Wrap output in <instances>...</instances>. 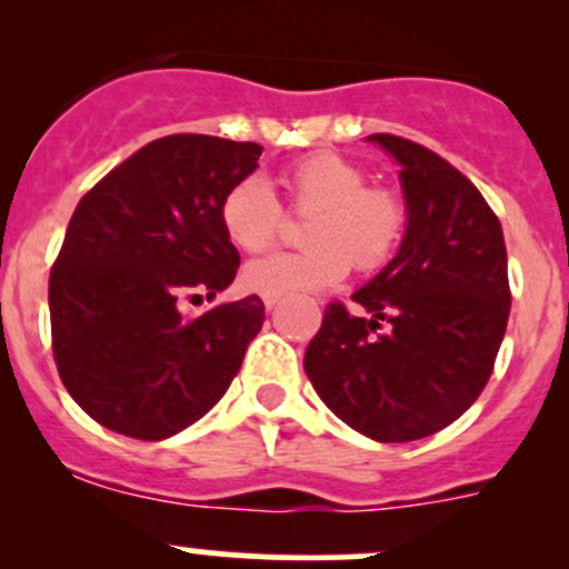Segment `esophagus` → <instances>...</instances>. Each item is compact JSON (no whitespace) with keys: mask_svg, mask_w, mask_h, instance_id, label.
Here are the masks:
<instances>
[{"mask_svg":"<svg viewBox=\"0 0 569 569\" xmlns=\"http://www.w3.org/2000/svg\"><path fill=\"white\" fill-rule=\"evenodd\" d=\"M274 306H278V300H274V297H263V308H267V311H272Z\"/></svg>","mask_w":569,"mask_h":569,"instance_id":"34e87169","label":"esophagus"}]
</instances>
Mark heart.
Instances as JSON below:
<instances>
[{"label":"heart","instance_id":"1","mask_svg":"<svg viewBox=\"0 0 569 569\" xmlns=\"http://www.w3.org/2000/svg\"><path fill=\"white\" fill-rule=\"evenodd\" d=\"M278 187L289 214L308 217L300 252H272L244 267L242 280L263 297H289L336 286L349 267L375 272L399 248L407 206L391 187L369 183V173L336 151H317L280 170ZM228 242L244 252L267 250L286 226V212L267 181L248 176L220 200Z\"/></svg>","mask_w":569,"mask_h":569}]
</instances>
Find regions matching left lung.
I'll return each instance as SVG.
<instances>
[{
    "label": "left lung",
    "instance_id": "left-lung-1",
    "mask_svg": "<svg viewBox=\"0 0 569 569\" xmlns=\"http://www.w3.org/2000/svg\"><path fill=\"white\" fill-rule=\"evenodd\" d=\"M401 164L407 233L393 261L330 302L306 375L355 432L407 443L462 416L496 366L509 319L501 222L455 164L396 134H371Z\"/></svg>",
    "mask_w": 569,
    "mask_h": 569
}]
</instances>
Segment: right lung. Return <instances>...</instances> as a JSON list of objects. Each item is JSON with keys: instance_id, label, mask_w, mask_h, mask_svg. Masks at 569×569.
Returning a JSON list of instances; mask_svg holds the SVG:
<instances>
[{"instance_id": "add662e5", "label": "right lung", "mask_w": 569, "mask_h": 569, "mask_svg": "<svg viewBox=\"0 0 569 569\" xmlns=\"http://www.w3.org/2000/svg\"><path fill=\"white\" fill-rule=\"evenodd\" d=\"M261 146L170 134L120 162L79 200L49 274L60 380L101 427L164 440L203 418L263 325L261 297L206 300L237 278L220 200L258 168Z\"/></svg>"}]
</instances>
